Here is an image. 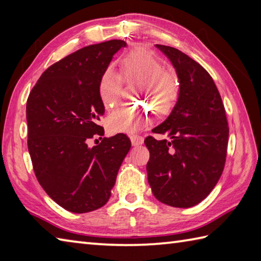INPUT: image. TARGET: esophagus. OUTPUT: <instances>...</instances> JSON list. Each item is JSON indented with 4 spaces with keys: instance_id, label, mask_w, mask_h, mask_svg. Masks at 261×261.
<instances>
[{
    "instance_id": "esophagus-1",
    "label": "esophagus",
    "mask_w": 261,
    "mask_h": 261,
    "mask_svg": "<svg viewBox=\"0 0 261 261\" xmlns=\"http://www.w3.org/2000/svg\"><path fill=\"white\" fill-rule=\"evenodd\" d=\"M130 141H132V145L134 146H138V145H142L143 142H144V138L140 135H132L130 136Z\"/></svg>"
}]
</instances>
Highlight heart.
Wrapping results in <instances>:
<instances>
[{
  "instance_id": "b5f03b06",
  "label": "heart",
  "mask_w": 261,
  "mask_h": 261,
  "mask_svg": "<svg viewBox=\"0 0 261 261\" xmlns=\"http://www.w3.org/2000/svg\"><path fill=\"white\" fill-rule=\"evenodd\" d=\"M121 72L127 82H138L135 97L145 99L158 115H167L174 107L179 95L175 74L163 68L160 58L152 51L136 48L120 61ZM123 79L111 66L106 67L99 79L98 93L106 109L116 107L120 99ZM153 109L147 105H133L118 109L107 118V128L113 134H133L151 123Z\"/></svg>"
}]
</instances>
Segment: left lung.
<instances>
[{
  "label": "left lung",
  "instance_id": "left-lung-1",
  "mask_svg": "<svg viewBox=\"0 0 261 261\" xmlns=\"http://www.w3.org/2000/svg\"><path fill=\"white\" fill-rule=\"evenodd\" d=\"M177 72V103L162 124L153 128L169 140L145 138L150 151L147 180L158 200L188 208L210 195L223 172L228 127L224 105L205 68L177 48L155 45Z\"/></svg>",
  "mask_w": 261,
  "mask_h": 261
}]
</instances>
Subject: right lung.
Wrapping results in <instances>:
<instances>
[{"mask_svg": "<svg viewBox=\"0 0 261 261\" xmlns=\"http://www.w3.org/2000/svg\"><path fill=\"white\" fill-rule=\"evenodd\" d=\"M126 45L114 39L72 53L41 74L27 100L28 150L37 180L72 213L92 212L107 203L132 145L125 134L88 145L90 138L105 133L98 125L105 114L99 79Z\"/></svg>", "mask_w": 261, "mask_h": 261, "instance_id": "right-lung-1", "label": "right lung"}]
</instances>
